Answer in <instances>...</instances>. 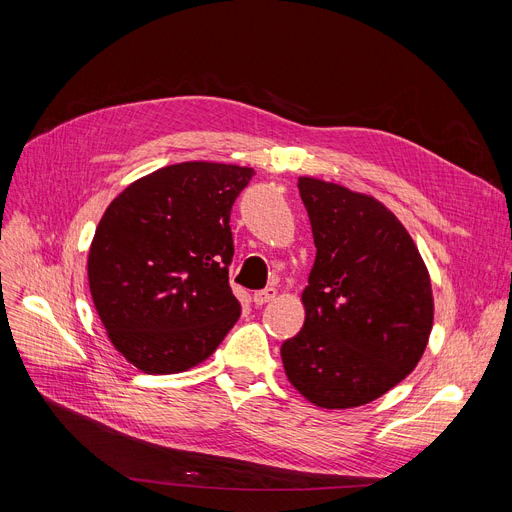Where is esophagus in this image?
Returning a JSON list of instances; mask_svg holds the SVG:
<instances>
[{"label": "esophagus", "mask_w": 512, "mask_h": 512, "mask_svg": "<svg viewBox=\"0 0 512 512\" xmlns=\"http://www.w3.org/2000/svg\"><path fill=\"white\" fill-rule=\"evenodd\" d=\"M275 296H277V289L275 287H264V289H260V291H256V294H254V304L256 306H264L266 302L275 300Z\"/></svg>", "instance_id": "esophagus-1"}]
</instances>
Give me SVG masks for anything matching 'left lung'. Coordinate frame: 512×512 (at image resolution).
Here are the masks:
<instances>
[{"mask_svg":"<svg viewBox=\"0 0 512 512\" xmlns=\"http://www.w3.org/2000/svg\"><path fill=\"white\" fill-rule=\"evenodd\" d=\"M316 258L302 331L281 346L289 383L321 408L377 400L421 360L433 327L427 266L381 202L300 177Z\"/></svg>","mask_w":512,"mask_h":512,"instance_id":"1","label":"left lung"}]
</instances>
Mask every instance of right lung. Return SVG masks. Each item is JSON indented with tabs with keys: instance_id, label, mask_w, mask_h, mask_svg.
<instances>
[{
	"instance_id": "add662e5",
	"label": "right lung",
	"mask_w": 512,
	"mask_h": 512,
	"mask_svg": "<svg viewBox=\"0 0 512 512\" xmlns=\"http://www.w3.org/2000/svg\"><path fill=\"white\" fill-rule=\"evenodd\" d=\"M254 168L181 162L131 183L106 208L87 273L110 342L148 375L206 360L237 323L231 208Z\"/></svg>"
}]
</instances>
